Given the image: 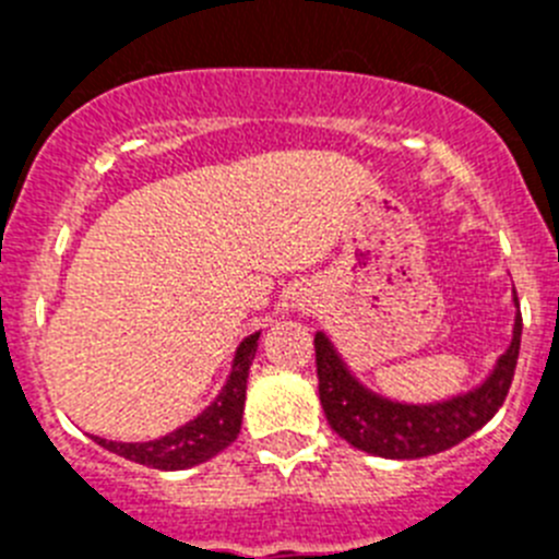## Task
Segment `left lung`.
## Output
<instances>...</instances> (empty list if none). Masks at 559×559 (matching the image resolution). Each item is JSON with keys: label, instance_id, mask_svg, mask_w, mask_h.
Returning a JSON list of instances; mask_svg holds the SVG:
<instances>
[{"label": "left lung", "instance_id": "left-lung-1", "mask_svg": "<svg viewBox=\"0 0 559 559\" xmlns=\"http://www.w3.org/2000/svg\"><path fill=\"white\" fill-rule=\"evenodd\" d=\"M521 328L518 313L510 349L498 358L496 372L484 386L437 406H403L367 392L341 364L328 335L316 333V374L324 417L349 445L374 456L423 459L448 451L478 431L484 423H490L492 414L503 406L521 353Z\"/></svg>", "mask_w": 559, "mask_h": 559}]
</instances>
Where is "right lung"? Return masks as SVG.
<instances>
[{
  "label": "right lung",
  "instance_id": "1",
  "mask_svg": "<svg viewBox=\"0 0 559 559\" xmlns=\"http://www.w3.org/2000/svg\"><path fill=\"white\" fill-rule=\"evenodd\" d=\"M257 338H260L257 333L249 335L237 347L235 367H231L224 392L218 394V400L199 419H192V423L181 426L179 431L167 433V437L156 439V442H106L100 437H95V442L117 453V456H126L136 464H145V467H156V471H185V467H192V464L218 456L240 433L246 380H249V367L251 360H254Z\"/></svg>",
  "mask_w": 559,
  "mask_h": 559
}]
</instances>
